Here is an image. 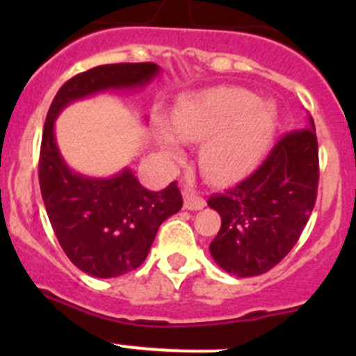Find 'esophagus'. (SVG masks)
<instances>
[{"mask_svg": "<svg viewBox=\"0 0 356 356\" xmlns=\"http://www.w3.org/2000/svg\"><path fill=\"white\" fill-rule=\"evenodd\" d=\"M184 196V208L186 210H201L204 207V200L200 198L193 189H184L182 191Z\"/></svg>", "mask_w": 356, "mask_h": 356, "instance_id": "34e87169", "label": "esophagus"}]
</instances>
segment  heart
Instances as JSON below:
<instances>
[{
	"mask_svg": "<svg viewBox=\"0 0 356 356\" xmlns=\"http://www.w3.org/2000/svg\"><path fill=\"white\" fill-rule=\"evenodd\" d=\"M170 129L184 141L203 139L201 170L210 181L227 184L246 175L265 155L274 136L275 110L258 103L246 89L220 88L175 106ZM173 135L161 129L160 145L168 156H179L181 146Z\"/></svg>",
	"mask_w": 356,
	"mask_h": 356,
	"instance_id": "b5f03b06",
	"label": "heart"
}]
</instances>
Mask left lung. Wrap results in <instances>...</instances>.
<instances>
[{
    "label": "left lung",
    "instance_id": "8db88e82",
    "mask_svg": "<svg viewBox=\"0 0 356 356\" xmlns=\"http://www.w3.org/2000/svg\"><path fill=\"white\" fill-rule=\"evenodd\" d=\"M318 188V145L314 118L305 129L282 136L264 163L208 207L218 211L220 231L210 254L238 277L274 268L300 239Z\"/></svg>",
    "mask_w": 356,
    "mask_h": 356
}]
</instances>
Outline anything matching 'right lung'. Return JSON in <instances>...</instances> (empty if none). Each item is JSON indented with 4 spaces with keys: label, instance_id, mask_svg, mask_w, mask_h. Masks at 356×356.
I'll return each mask as SVG.
<instances>
[{
    "label": "right lung",
    "instance_id": "right-lung-1",
    "mask_svg": "<svg viewBox=\"0 0 356 356\" xmlns=\"http://www.w3.org/2000/svg\"><path fill=\"white\" fill-rule=\"evenodd\" d=\"M156 63H113L77 74L56 92L42 129L39 186L51 227L72 264L92 277H118L146 260L158 227L182 208L170 182L163 191L143 188L131 168L105 179L77 174L63 160L55 120L77 99L115 89L145 88Z\"/></svg>",
    "mask_w": 356,
    "mask_h": 356
}]
</instances>
